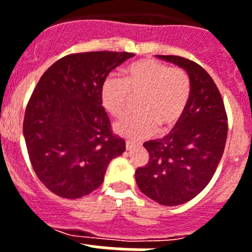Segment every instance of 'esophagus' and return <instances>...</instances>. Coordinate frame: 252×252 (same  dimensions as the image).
<instances>
[{
  "label": "esophagus",
  "instance_id": "esophagus-1",
  "mask_svg": "<svg viewBox=\"0 0 252 252\" xmlns=\"http://www.w3.org/2000/svg\"><path fill=\"white\" fill-rule=\"evenodd\" d=\"M135 145H136L135 142H132V141H126V150H131V149H132Z\"/></svg>",
  "mask_w": 252,
  "mask_h": 252
}]
</instances>
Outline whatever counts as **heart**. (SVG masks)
Segmentation results:
<instances>
[{
  "mask_svg": "<svg viewBox=\"0 0 252 252\" xmlns=\"http://www.w3.org/2000/svg\"><path fill=\"white\" fill-rule=\"evenodd\" d=\"M141 93L140 112L116 121L113 130L124 137L139 140L150 136L157 126L166 131L183 116L190 95V82L183 69L169 68L154 59L137 60L124 70V79L110 75L101 88L103 107L119 116L126 108L128 94Z\"/></svg>",
  "mask_w": 252,
  "mask_h": 252,
  "instance_id": "heart-1",
  "label": "heart"
}]
</instances>
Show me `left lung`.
<instances>
[{"label": "left lung", "instance_id": "left-lung-1", "mask_svg": "<svg viewBox=\"0 0 252 252\" xmlns=\"http://www.w3.org/2000/svg\"><path fill=\"white\" fill-rule=\"evenodd\" d=\"M188 73L190 95L183 116L162 139L144 144L145 166L137 168V187L162 206L190 201L211 182L223 155L227 115L221 93L211 75L197 63L175 55H157Z\"/></svg>", "mask_w": 252, "mask_h": 252}]
</instances>
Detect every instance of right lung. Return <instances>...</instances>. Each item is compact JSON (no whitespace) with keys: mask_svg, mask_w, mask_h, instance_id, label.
I'll use <instances>...</instances> for the list:
<instances>
[{"mask_svg":"<svg viewBox=\"0 0 252 252\" xmlns=\"http://www.w3.org/2000/svg\"><path fill=\"white\" fill-rule=\"evenodd\" d=\"M132 53L90 51L55 62L40 78L24 119L31 165L54 194L75 199L92 193L107 166L125 151L102 107L101 88Z\"/></svg>","mask_w":252,"mask_h":252,"instance_id":"1","label":"right lung"}]
</instances>
